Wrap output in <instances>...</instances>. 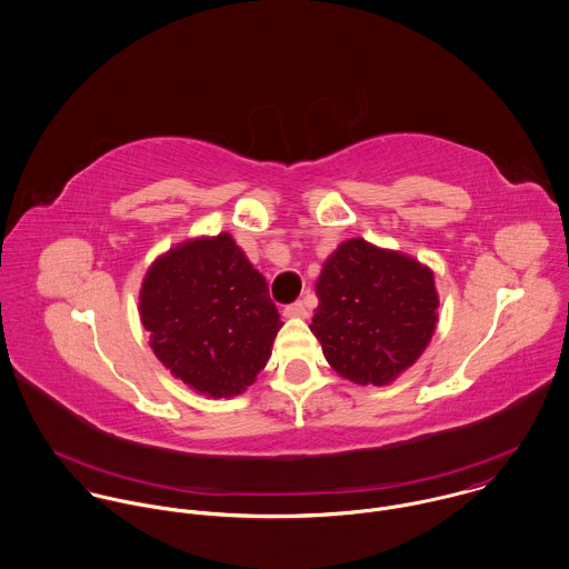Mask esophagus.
I'll use <instances>...</instances> for the list:
<instances>
[{
  "instance_id": "1",
  "label": "esophagus",
  "mask_w": 569,
  "mask_h": 569,
  "mask_svg": "<svg viewBox=\"0 0 569 569\" xmlns=\"http://www.w3.org/2000/svg\"><path fill=\"white\" fill-rule=\"evenodd\" d=\"M283 315H286V317H297V319H306V317H308V306H306L303 301H295V303L286 306Z\"/></svg>"
}]
</instances>
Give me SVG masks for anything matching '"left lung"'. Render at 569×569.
<instances>
[{
	"mask_svg": "<svg viewBox=\"0 0 569 569\" xmlns=\"http://www.w3.org/2000/svg\"><path fill=\"white\" fill-rule=\"evenodd\" d=\"M310 330L328 362L358 385L382 387L411 367L438 323L433 272L365 239L341 243L317 281Z\"/></svg>",
	"mask_w": 569,
	"mask_h": 569,
	"instance_id": "obj_1",
	"label": "left lung"
}]
</instances>
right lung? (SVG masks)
Here are the masks:
<instances>
[{
    "label": "right lung",
    "mask_w": 569,
    "mask_h": 569,
    "mask_svg": "<svg viewBox=\"0 0 569 569\" xmlns=\"http://www.w3.org/2000/svg\"><path fill=\"white\" fill-rule=\"evenodd\" d=\"M140 319L160 362L213 398L254 382L281 328L266 279L228 232L160 257L140 290Z\"/></svg>",
    "instance_id": "obj_1"
}]
</instances>
